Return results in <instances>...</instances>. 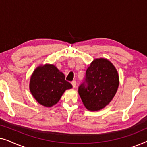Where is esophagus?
Here are the masks:
<instances>
[{
    "instance_id": "esophagus-1",
    "label": "esophagus",
    "mask_w": 147,
    "mask_h": 147,
    "mask_svg": "<svg viewBox=\"0 0 147 147\" xmlns=\"http://www.w3.org/2000/svg\"><path fill=\"white\" fill-rule=\"evenodd\" d=\"M71 84H72V86H73L74 88H76V81H75V80L72 81L71 82Z\"/></svg>"
}]
</instances>
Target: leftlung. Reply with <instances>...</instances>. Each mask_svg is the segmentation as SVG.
I'll list each match as a JSON object with an SVG mask.
<instances>
[{
  "mask_svg": "<svg viewBox=\"0 0 147 147\" xmlns=\"http://www.w3.org/2000/svg\"><path fill=\"white\" fill-rule=\"evenodd\" d=\"M86 82L87 86L82 84L78 93L86 108L90 111H98L113 99L119 86V76L109 60L97 58L86 70Z\"/></svg>",
  "mask_w": 147,
  "mask_h": 147,
  "instance_id": "1",
  "label": "left lung"
}]
</instances>
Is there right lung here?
<instances>
[{"label":"right lung","instance_id":"obj_1","mask_svg":"<svg viewBox=\"0 0 147 147\" xmlns=\"http://www.w3.org/2000/svg\"><path fill=\"white\" fill-rule=\"evenodd\" d=\"M71 88V84L65 80V75L53 64L39 65L30 78L29 90L32 96L45 107L55 105L65 90Z\"/></svg>","mask_w":147,"mask_h":147}]
</instances>
